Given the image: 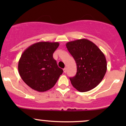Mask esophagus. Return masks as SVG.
Returning <instances> with one entry per match:
<instances>
[{"mask_svg":"<svg viewBox=\"0 0 126 126\" xmlns=\"http://www.w3.org/2000/svg\"><path fill=\"white\" fill-rule=\"evenodd\" d=\"M66 72H67V69H66V68H64V69H63V72H64V73H66Z\"/></svg>","mask_w":126,"mask_h":126,"instance_id":"1","label":"esophagus"}]
</instances>
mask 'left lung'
<instances>
[{
	"mask_svg": "<svg viewBox=\"0 0 126 126\" xmlns=\"http://www.w3.org/2000/svg\"><path fill=\"white\" fill-rule=\"evenodd\" d=\"M68 51L74 58L77 72L70 78L72 85L79 92L94 89L104 77L107 72V60L97 46L87 39L68 42Z\"/></svg>",
	"mask_w": 126,
	"mask_h": 126,
	"instance_id": "8db88e82",
	"label": "left lung"
}]
</instances>
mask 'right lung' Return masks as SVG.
<instances>
[{"instance_id": "1", "label": "right lung", "mask_w": 126, "mask_h": 126, "mask_svg": "<svg viewBox=\"0 0 126 126\" xmlns=\"http://www.w3.org/2000/svg\"><path fill=\"white\" fill-rule=\"evenodd\" d=\"M58 42H38L23 52L18 63V72L24 82L38 92L54 86L63 70L53 57Z\"/></svg>"}]
</instances>
